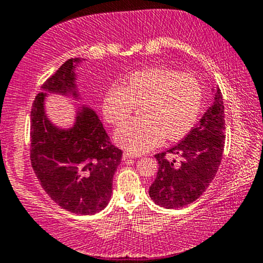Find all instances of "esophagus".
Wrapping results in <instances>:
<instances>
[{"label":"esophagus","instance_id":"esophagus-1","mask_svg":"<svg viewBox=\"0 0 263 263\" xmlns=\"http://www.w3.org/2000/svg\"><path fill=\"white\" fill-rule=\"evenodd\" d=\"M134 155L130 154V153H124L123 154V160H128V159H133Z\"/></svg>","mask_w":263,"mask_h":263}]
</instances>
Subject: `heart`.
<instances>
[{
	"label": "heart",
	"instance_id": "heart-1",
	"mask_svg": "<svg viewBox=\"0 0 263 263\" xmlns=\"http://www.w3.org/2000/svg\"><path fill=\"white\" fill-rule=\"evenodd\" d=\"M141 104L140 118L129 120L116 132L120 146L141 154L160 143L176 140L195 125L202 108V88L189 73L169 68H146L126 77L124 85L113 84L103 98V116L119 125Z\"/></svg>",
	"mask_w": 263,
	"mask_h": 263
}]
</instances>
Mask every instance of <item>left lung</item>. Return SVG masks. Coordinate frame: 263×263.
<instances>
[{
  "mask_svg": "<svg viewBox=\"0 0 263 263\" xmlns=\"http://www.w3.org/2000/svg\"><path fill=\"white\" fill-rule=\"evenodd\" d=\"M212 92L214 103L195 128L179 144L155 155L159 170L149 195L165 209L195 201L219 170L225 146V111L221 90L214 88Z\"/></svg>",
  "mask_w": 263,
  "mask_h": 263,
  "instance_id": "obj_1",
  "label": "left lung"
}]
</instances>
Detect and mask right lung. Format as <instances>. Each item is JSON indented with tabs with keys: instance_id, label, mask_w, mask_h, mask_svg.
<instances>
[{
	"instance_id": "obj_1",
	"label": "right lung",
	"mask_w": 263,
	"mask_h": 263,
	"mask_svg": "<svg viewBox=\"0 0 263 263\" xmlns=\"http://www.w3.org/2000/svg\"><path fill=\"white\" fill-rule=\"evenodd\" d=\"M70 58L44 82L31 110V163L48 196L64 210L92 215L108 205L123 152L109 140L96 111L77 110L72 128L53 125L44 111L46 93L78 98L76 63Z\"/></svg>"
}]
</instances>
